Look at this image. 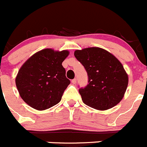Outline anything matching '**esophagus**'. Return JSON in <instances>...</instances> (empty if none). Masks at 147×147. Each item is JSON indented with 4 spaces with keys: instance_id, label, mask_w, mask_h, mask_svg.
I'll return each mask as SVG.
<instances>
[{
    "instance_id": "1",
    "label": "esophagus",
    "mask_w": 147,
    "mask_h": 147,
    "mask_svg": "<svg viewBox=\"0 0 147 147\" xmlns=\"http://www.w3.org/2000/svg\"><path fill=\"white\" fill-rule=\"evenodd\" d=\"M71 83L73 84H76V78H74V79L71 80Z\"/></svg>"
}]
</instances>
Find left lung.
Masks as SVG:
<instances>
[{
    "label": "left lung",
    "mask_w": 147,
    "mask_h": 147,
    "mask_svg": "<svg viewBox=\"0 0 147 147\" xmlns=\"http://www.w3.org/2000/svg\"><path fill=\"white\" fill-rule=\"evenodd\" d=\"M74 56L88 74V85L78 90L83 102L101 111L117 105L123 98L129 82L121 62L98 47L76 50Z\"/></svg>",
    "instance_id": "8db88e82"
}]
</instances>
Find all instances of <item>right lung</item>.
<instances>
[{
    "label": "right lung",
    "mask_w": 147,
    "mask_h": 147,
    "mask_svg": "<svg viewBox=\"0 0 147 147\" xmlns=\"http://www.w3.org/2000/svg\"><path fill=\"white\" fill-rule=\"evenodd\" d=\"M69 51L45 49L30 56L23 64L16 78L20 96L32 108L47 109L60 102L70 84L62 62Z\"/></svg>",
    "instance_id": "add662e5"
}]
</instances>
